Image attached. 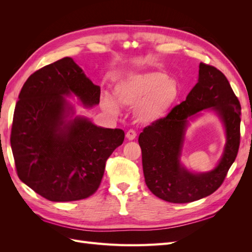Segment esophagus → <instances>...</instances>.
Masks as SVG:
<instances>
[{
	"label": "esophagus",
	"instance_id": "1",
	"mask_svg": "<svg viewBox=\"0 0 252 252\" xmlns=\"http://www.w3.org/2000/svg\"><path fill=\"white\" fill-rule=\"evenodd\" d=\"M136 136V132L134 130H132V129H130V130H128L126 132V138L129 140V141H132L135 139Z\"/></svg>",
	"mask_w": 252,
	"mask_h": 252
}]
</instances>
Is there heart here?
<instances>
[{
	"label": "heart",
	"mask_w": 252,
	"mask_h": 252,
	"mask_svg": "<svg viewBox=\"0 0 252 252\" xmlns=\"http://www.w3.org/2000/svg\"><path fill=\"white\" fill-rule=\"evenodd\" d=\"M181 89L178 82L158 70L128 73L114 85V95L106 93L101 97L102 108L119 116L121 105L134 107V117L144 125L163 120L178 102Z\"/></svg>",
	"instance_id": "b5f03b06"
}]
</instances>
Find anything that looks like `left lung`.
<instances>
[{
    "mask_svg": "<svg viewBox=\"0 0 252 252\" xmlns=\"http://www.w3.org/2000/svg\"><path fill=\"white\" fill-rule=\"evenodd\" d=\"M202 110L213 111L222 122L226 143L215 169L193 173L180 162L189 121ZM241 105L227 78L216 67L200 63L199 80L186 100L163 120L144 128L139 136L146 185L170 203H190L213 193L222 185L240 146Z\"/></svg>",
    "mask_w": 252,
    "mask_h": 252,
    "instance_id": "1",
    "label": "left lung"
}]
</instances>
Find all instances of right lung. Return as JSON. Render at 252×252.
I'll return each mask as SVG.
<instances>
[{"mask_svg":"<svg viewBox=\"0 0 252 252\" xmlns=\"http://www.w3.org/2000/svg\"><path fill=\"white\" fill-rule=\"evenodd\" d=\"M94 85L71 58L61 59L32 73L19 94L10 144L20 180L52 202H71L94 194L105 164L122 145V129L94 125L75 116L66 96L86 108L100 103Z\"/></svg>","mask_w":252,"mask_h":252,"instance_id":"add662e5","label":"right lung"}]
</instances>
